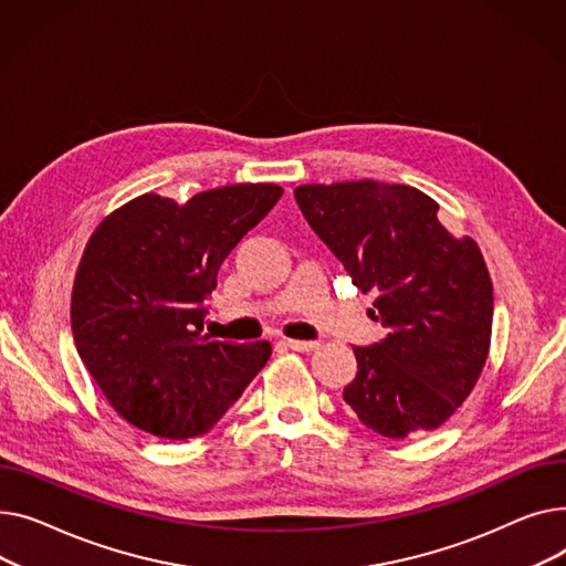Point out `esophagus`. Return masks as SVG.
Returning a JSON list of instances; mask_svg holds the SVG:
<instances>
[{
  "label": "esophagus",
  "mask_w": 566,
  "mask_h": 566,
  "mask_svg": "<svg viewBox=\"0 0 566 566\" xmlns=\"http://www.w3.org/2000/svg\"><path fill=\"white\" fill-rule=\"evenodd\" d=\"M283 345L294 352H313V349H317L319 343L317 340H283Z\"/></svg>",
  "instance_id": "obj_1"
}]
</instances>
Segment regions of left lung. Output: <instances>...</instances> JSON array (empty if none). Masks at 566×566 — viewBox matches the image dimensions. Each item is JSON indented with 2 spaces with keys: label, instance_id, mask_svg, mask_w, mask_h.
I'll use <instances>...</instances> for the list:
<instances>
[{
  "label": "left lung",
  "instance_id": "1",
  "mask_svg": "<svg viewBox=\"0 0 566 566\" xmlns=\"http://www.w3.org/2000/svg\"><path fill=\"white\" fill-rule=\"evenodd\" d=\"M294 198L352 283L377 296L375 319L386 328L384 340L354 347L358 373L345 402L388 439L441 427L489 354L493 287L478 244L452 238L439 203L407 185H304Z\"/></svg>",
  "mask_w": 566,
  "mask_h": 566
}]
</instances>
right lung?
Instances as JSON below:
<instances>
[{
  "label": "right lung",
  "instance_id": "1",
  "mask_svg": "<svg viewBox=\"0 0 566 566\" xmlns=\"http://www.w3.org/2000/svg\"><path fill=\"white\" fill-rule=\"evenodd\" d=\"M276 185H230L185 206L144 193L91 235L73 285V336L109 405L148 434H206L264 368L272 345L203 336L217 272L276 206Z\"/></svg>",
  "mask_w": 566,
  "mask_h": 566
}]
</instances>
